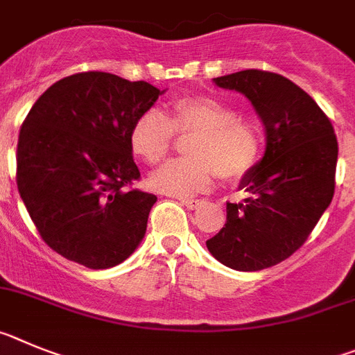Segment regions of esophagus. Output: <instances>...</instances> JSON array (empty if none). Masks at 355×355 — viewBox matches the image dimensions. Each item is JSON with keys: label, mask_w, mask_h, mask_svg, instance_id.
Returning a JSON list of instances; mask_svg holds the SVG:
<instances>
[{"label": "esophagus", "mask_w": 355, "mask_h": 355, "mask_svg": "<svg viewBox=\"0 0 355 355\" xmlns=\"http://www.w3.org/2000/svg\"><path fill=\"white\" fill-rule=\"evenodd\" d=\"M178 201H180L182 205H185V207H187V209H191V210L198 209V207L201 205V201L200 200H194V198H178Z\"/></svg>", "instance_id": "34e87169"}]
</instances>
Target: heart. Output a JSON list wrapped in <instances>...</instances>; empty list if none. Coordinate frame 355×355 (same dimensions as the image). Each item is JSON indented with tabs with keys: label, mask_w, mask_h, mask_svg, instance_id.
Listing matches in <instances>:
<instances>
[{
	"label": "heart",
	"mask_w": 355,
	"mask_h": 355,
	"mask_svg": "<svg viewBox=\"0 0 355 355\" xmlns=\"http://www.w3.org/2000/svg\"><path fill=\"white\" fill-rule=\"evenodd\" d=\"M175 132H194L185 146L189 157L166 162L150 177L152 189L170 196L209 189L216 173L226 182L239 180L260 157L258 127L239 118V111L230 104L207 95L173 101L170 118L155 107L143 111L130 127L129 141L134 154L157 164L170 152Z\"/></svg>",
	"instance_id": "obj_1"
}]
</instances>
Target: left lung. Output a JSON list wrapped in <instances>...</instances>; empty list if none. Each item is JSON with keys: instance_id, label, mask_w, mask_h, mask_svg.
I'll return each mask as SVG.
<instances>
[{"instance_id": "obj_1", "label": "left lung", "mask_w": 355, "mask_h": 355, "mask_svg": "<svg viewBox=\"0 0 355 355\" xmlns=\"http://www.w3.org/2000/svg\"><path fill=\"white\" fill-rule=\"evenodd\" d=\"M212 81L244 95L265 125L263 157L239 184L249 196L226 203L225 226L207 241L217 261L254 272L295 253L331 205L336 134L317 102L283 76L251 69Z\"/></svg>"}]
</instances>
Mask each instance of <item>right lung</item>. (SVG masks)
I'll return each mask as SVG.
<instances>
[{"label": "right lung", "instance_id": "1", "mask_svg": "<svg viewBox=\"0 0 355 355\" xmlns=\"http://www.w3.org/2000/svg\"><path fill=\"white\" fill-rule=\"evenodd\" d=\"M159 90L107 72H81L44 92L22 123L17 189L44 242L88 269L122 263L141 244L157 196L139 178L129 141Z\"/></svg>", "mask_w": 355, "mask_h": 355}]
</instances>
